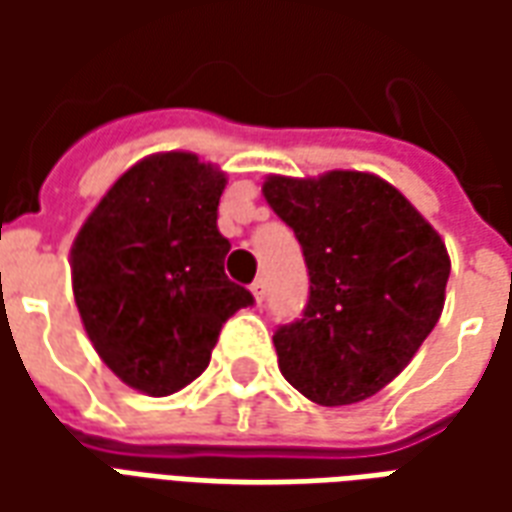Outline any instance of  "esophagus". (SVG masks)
<instances>
[{"label": "esophagus", "instance_id": "obj_1", "mask_svg": "<svg viewBox=\"0 0 512 512\" xmlns=\"http://www.w3.org/2000/svg\"><path fill=\"white\" fill-rule=\"evenodd\" d=\"M252 296H255L257 304H263V299H266V279L257 277L255 282H252Z\"/></svg>", "mask_w": 512, "mask_h": 512}]
</instances>
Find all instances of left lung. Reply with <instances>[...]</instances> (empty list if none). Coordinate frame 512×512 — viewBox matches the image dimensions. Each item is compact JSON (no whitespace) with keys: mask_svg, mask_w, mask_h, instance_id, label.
I'll return each mask as SVG.
<instances>
[{"mask_svg":"<svg viewBox=\"0 0 512 512\" xmlns=\"http://www.w3.org/2000/svg\"><path fill=\"white\" fill-rule=\"evenodd\" d=\"M263 197L310 271L304 315L274 332L282 376L321 406L373 397L439 323L450 279L441 235L370 172L268 175Z\"/></svg>","mask_w":512,"mask_h":512,"instance_id":"1","label":"left lung"}]
</instances>
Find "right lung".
Returning <instances> with one entry per match:
<instances>
[{
  "mask_svg": "<svg viewBox=\"0 0 512 512\" xmlns=\"http://www.w3.org/2000/svg\"><path fill=\"white\" fill-rule=\"evenodd\" d=\"M227 178L194 153H156L123 172L71 246L84 332L123 384L178 392L211 362L224 321L255 304L224 274Z\"/></svg>",
  "mask_w": 512,
  "mask_h": 512,
  "instance_id": "obj_1",
  "label": "right lung"
}]
</instances>
